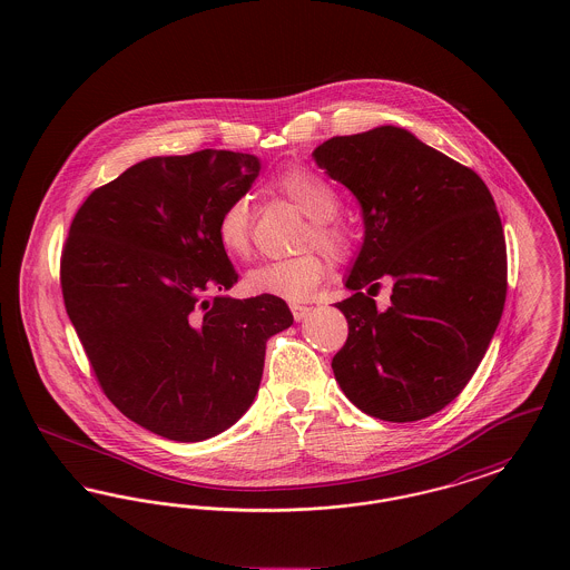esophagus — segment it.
<instances>
[{"label": "esophagus", "instance_id": "1", "mask_svg": "<svg viewBox=\"0 0 570 570\" xmlns=\"http://www.w3.org/2000/svg\"><path fill=\"white\" fill-rule=\"evenodd\" d=\"M291 312H293V316H295V321L298 323V321H303L312 312V307L309 305H301V303H293Z\"/></svg>", "mask_w": 570, "mask_h": 570}]
</instances>
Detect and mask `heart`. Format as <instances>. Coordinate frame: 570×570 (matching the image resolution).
<instances>
[{
  "instance_id": "obj_1",
  "label": "heart",
  "mask_w": 570,
  "mask_h": 570,
  "mask_svg": "<svg viewBox=\"0 0 570 570\" xmlns=\"http://www.w3.org/2000/svg\"><path fill=\"white\" fill-rule=\"evenodd\" d=\"M273 190L288 198L309 224L303 233V247L318 245L326 254L340 258L351 249V233L335 219L337 196L325 179L307 168H286L273 179ZM219 247L230 258H247L252 252V207L245 196L233 198L219 212L216 222ZM328 273L325 254L307 249L293 258L267 261L245 275V288L252 295H272L286 301L307 297Z\"/></svg>"
}]
</instances>
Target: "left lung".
Masks as SVG:
<instances>
[{"mask_svg": "<svg viewBox=\"0 0 570 570\" xmlns=\"http://www.w3.org/2000/svg\"><path fill=\"white\" fill-rule=\"evenodd\" d=\"M312 156L353 191L365 224L346 279L353 297L335 303L348 321L335 380L380 421L432 416L470 382L504 309L507 242L493 196L472 168L395 126L333 136ZM382 276L394 279L384 313L371 298Z\"/></svg>", "mask_w": 570, "mask_h": 570, "instance_id": "1", "label": "left lung"}]
</instances>
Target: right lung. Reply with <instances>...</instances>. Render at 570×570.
Returning <instances> with one entry per match:
<instances>
[{
  "label": "right lung",
  "mask_w": 570,
  "mask_h": 570,
  "mask_svg": "<svg viewBox=\"0 0 570 570\" xmlns=\"http://www.w3.org/2000/svg\"><path fill=\"white\" fill-rule=\"evenodd\" d=\"M256 156L203 149L149 158L91 191L61 252V293L105 395L177 442L228 430L252 406L286 301L222 297L237 284L216 237Z\"/></svg>",
  "instance_id": "obj_1"
}]
</instances>
